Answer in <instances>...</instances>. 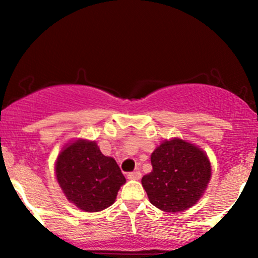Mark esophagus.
Returning <instances> with one entry per match:
<instances>
[{"instance_id":"obj_1","label":"esophagus","mask_w":258,"mask_h":258,"mask_svg":"<svg viewBox=\"0 0 258 258\" xmlns=\"http://www.w3.org/2000/svg\"><path fill=\"white\" fill-rule=\"evenodd\" d=\"M141 176H142L141 172H139L138 170H136V171H133V172H130L128 174H127V178L137 180V179L141 178Z\"/></svg>"}]
</instances>
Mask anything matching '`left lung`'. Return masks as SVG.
Instances as JSON below:
<instances>
[{
    "mask_svg": "<svg viewBox=\"0 0 258 258\" xmlns=\"http://www.w3.org/2000/svg\"><path fill=\"white\" fill-rule=\"evenodd\" d=\"M153 171L142 178L149 201L161 211L182 212L194 206L211 178L204 150L180 138L162 142L150 156Z\"/></svg>",
    "mask_w": 258,
    "mask_h": 258,
    "instance_id": "1",
    "label": "left lung"
}]
</instances>
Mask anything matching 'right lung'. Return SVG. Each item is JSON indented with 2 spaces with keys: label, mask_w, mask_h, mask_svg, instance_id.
Masks as SVG:
<instances>
[{
  "label": "right lung",
  "mask_w": 258,
  "mask_h": 258,
  "mask_svg": "<svg viewBox=\"0 0 258 258\" xmlns=\"http://www.w3.org/2000/svg\"><path fill=\"white\" fill-rule=\"evenodd\" d=\"M54 170L67 199L85 212L111 206L120 186L126 183L116 161L103 155L94 141L78 139L67 144Z\"/></svg>",
  "instance_id": "right-lung-1"
}]
</instances>
